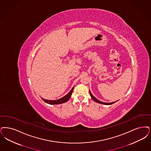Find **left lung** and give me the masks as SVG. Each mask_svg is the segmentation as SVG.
<instances>
[{"label":"left lung","instance_id":"left-lung-1","mask_svg":"<svg viewBox=\"0 0 151 151\" xmlns=\"http://www.w3.org/2000/svg\"><path fill=\"white\" fill-rule=\"evenodd\" d=\"M89 93H90L91 97L92 98V99H93L96 102L98 103H101V104H106V105H111V104H113V103H114L116 102H114L112 103H106L103 102H101V101H100L98 100L96 97H94V96L92 95V94L91 93V92L90 91H89Z\"/></svg>","mask_w":151,"mask_h":151}]
</instances>
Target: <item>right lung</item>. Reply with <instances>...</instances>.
<instances>
[{"mask_svg": "<svg viewBox=\"0 0 151 151\" xmlns=\"http://www.w3.org/2000/svg\"><path fill=\"white\" fill-rule=\"evenodd\" d=\"M73 88H74V86L73 87V89L70 91L68 94H67L65 96L61 98L60 99H58L57 100H47V99H45L42 98V99L45 102L48 103L49 104H62L63 103L66 102L71 96V94L73 93Z\"/></svg>", "mask_w": 151, "mask_h": 151, "instance_id": "obj_1", "label": "right lung"}]
</instances>
